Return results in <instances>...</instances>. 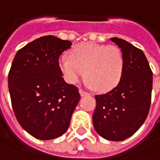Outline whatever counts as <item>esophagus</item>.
I'll list each match as a JSON object with an SVG mask.
<instances>
[{"label":"esophagus","mask_w":160,"mask_h":160,"mask_svg":"<svg viewBox=\"0 0 160 160\" xmlns=\"http://www.w3.org/2000/svg\"><path fill=\"white\" fill-rule=\"evenodd\" d=\"M79 93L81 95V97H86V96H89V93H87L86 91L82 90V89H79Z\"/></svg>","instance_id":"esophagus-1"}]
</instances>
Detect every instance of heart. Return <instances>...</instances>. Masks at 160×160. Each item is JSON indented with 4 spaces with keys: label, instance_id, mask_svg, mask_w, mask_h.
I'll return each mask as SVG.
<instances>
[{
    "label": "heart",
    "instance_id": "heart-1",
    "mask_svg": "<svg viewBox=\"0 0 160 160\" xmlns=\"http://www.w3.org/2000/svg\"><path fill=\"white\" fill-rule=\"evenodd\" d=\"M58 66L68 84L77 83L85 74L88 86L99 92H107L119 83L124 57L117 46L85 42L74 47L71 55H61Z\"/></svg>",
    "mask_w": 160,
    "mask_h": 160
}]
</instances>
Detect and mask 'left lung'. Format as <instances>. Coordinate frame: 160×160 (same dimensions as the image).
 <instances>
[{"label": "left lung", "instance_id": "8db88e82", "mask_svg": "<svg viewBox=\"0 0 160 160\" xmlns=\"http://www.w3.org/2000/svg\"><path fill=\"white\" fill-rule=\"evenodd\" d=\"M122 52L124 71L119 83L104 95L96 96L94 128L102 138L122 141L139 129L151 102L153 74L140 49L118 37L110 38Z\"/></svg>", "mask_w": 160, "mask_h": 160}]
</instances>
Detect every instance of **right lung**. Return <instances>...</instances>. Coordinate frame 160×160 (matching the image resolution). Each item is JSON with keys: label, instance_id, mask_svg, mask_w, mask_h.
<instances>
[{"label": "right lung", "instance_id": "obj_1", "mask_svg": "<svg viewBox=\"0 0 160 160\" xmlns=\"http://www.w3.org/2000/svg\"><path fill=\"white\" fill-rule=\"evenodd\" d=\"M72 42L52 35L19 50L8 75L12 106L22 128L41 140L53 139L68 129L80 95L62 77L58 60Z\"/></svg>", "mask_w": 160, "mask_h": 160}]
</instances>
